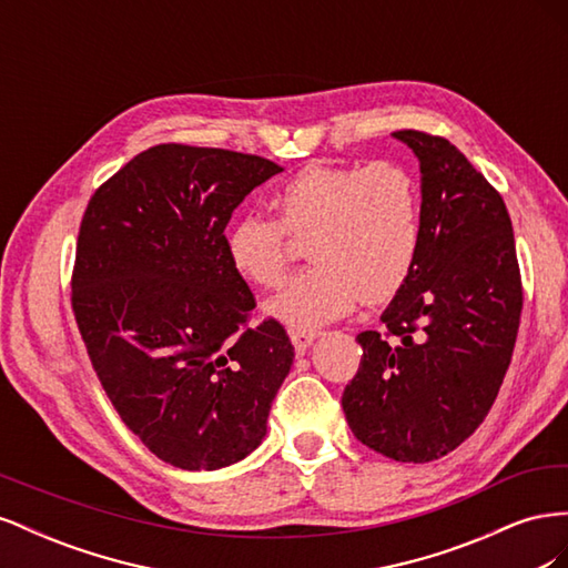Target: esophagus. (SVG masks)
Wrapping results in <instances>:
<instances>
[{"mask_svg":"<svg viewBox=\"0 0 568 568\" xmlns=\"http://www.w3.org/2000/svg\"><path fill=\"white\" fill-rule=\"evenodd\" d=\"M288 338H291V343H294L296 353H298V355H305V353H307V348L313 346V341H315V332L291 329V332H288Z\"/></svg>","mask_w":568,"mask_h":568,"instance_id":"esophagus-1","label":"esophagus"}]
</instances>
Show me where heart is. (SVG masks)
Segmentation results:
<instances>
[{
    "mask_svg": "<svg viewBox=\"0 0 568 568\" xmlns=\"http://www.w3.org/2000/svg\"><path fill=\"white\" fill-rule=\"evenodd\" d=\"M277 220L239 217L227 232L236 274L263 288L286 277L291 239H307L315 265L296 274L265 313L291 329L313 332L346 315L363 298L382 303L403 286L419 251V194L405 168L379 161L367 168L315 163L280 186Z\"/></svg>",
    "mask_w": 568,
    "mask_h": 568,
    "instance_id": "heart-1",
    "label": "heart"
}]
</instances>
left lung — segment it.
<instances>
[{"label": "left lung", "mask_w": 568, "mask_h": 568, "mask_svg": "<svg viewBox=\"0 0 568 568\" xmlns=\"http://www.w3.org/2000/svg\"><path fill=\"white\" fill-rule=\"evenodd\" d=\"M419 161V251L343 390L351 432L395 462H432L486 419L509 367L521 277L503 196L443 136L393 132Z\"/></svg>", "instance_id": "left-lung-1"}]
</instances>
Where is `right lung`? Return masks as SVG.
<instances>
[{
	"label": "right lung",
	"mask_w": 568,
	"mask_h": 568,
	"mask_svg": "<svg viewBox=\"0 0 568 568\" xmlns=\"http://www.w3.org/2000/svg\"><path fill=\"white\" fill-rule=\"evenodd\" d=\"M282 165L225 149L161 144L101 184L84 211L73 311L120 419L159 459L213 471L251 455L294 365L255 307L225 227Z\"/></svg>",
	"instance_id": "obj_1"
}]
</instances>
